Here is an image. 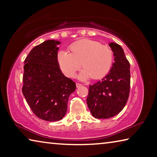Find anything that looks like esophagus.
<instances>
[{
    "mask_svg": "<svg viewBox=\"0 0 157 157\" xmlns=\"http://www.w3.org/2000/svg\"><path fill=\"white\" fill-rule=\"evenodd\" d=\"M82 86V84H79V83H76V86H77V88H78V87H79V86Z\"/></svg>",
    "mask_w": 157,
    "mask_h": 157,
    "instance_id": "obj_1",
    "label": "esophagus"
}]
</instances>
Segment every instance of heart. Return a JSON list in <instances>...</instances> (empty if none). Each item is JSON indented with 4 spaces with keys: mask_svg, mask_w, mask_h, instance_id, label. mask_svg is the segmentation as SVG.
Masks as SVG:
<instances>
[{
    "mask_svg": "<svg viewBox=\"0 0 157 157\" xmlns=\"http://www.w3.org/2000/svg\"><path fill=\"white\" fill-rule=\"evenodd\" d=\"M69 52L60 51L57 62L63 74L73 78L82 65L78 75L81 80L92 78L98 79L109 72L113 62V53L108 46L89 39H80L69 47Z\"/></svg>",
    "mask_w": 157,
    "mask_h": 157,
    "instance_id": "1",
    "label": "heart"
}]
</instances>
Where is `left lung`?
I'll return each instance as SVG.
<instances>
[{
  "mask_svg": "<svg viewBox=\"0 0 157 157\" xmlns=\"http://www.w3.org/2000/svg\"><path fill=\"white\" fill-rule=\"evenodd\" d=\"M113 52L114 62L109 72L90 85L86 103L91 115L96 118H109L123 110L129 97L130 65L122 47L109 44Z\"/></svg>",
  "mask_w": 157,
  "mask_h": 157,
  "instance_id": "8db88e82",
  "label": "left lung"
}]
</instances>
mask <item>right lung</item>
<instances>
[{
  "label": "right lung",
  "instance_id": "add662e5",
  "mask_svg": "<svg viewBox=\"0 0 157 157\" xmlns=\"http://www.w3.org/2000/svg\"><path fill=\"white\" fill-rule=\"evenodd\" d=\"M47 40L31 50L24 62L22 89L33 113L42 120L55 122L64 117L70 95L76 84L63 75L57 62L58 45Z\"/></svg>",
  "mask_w": 157,
  "mask_h": 157
}]
</instances>
